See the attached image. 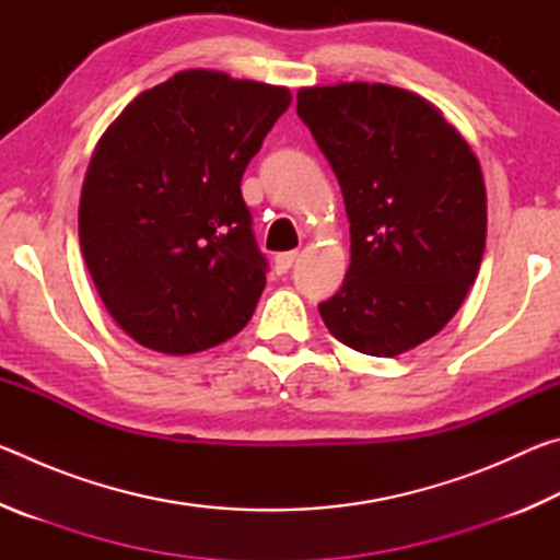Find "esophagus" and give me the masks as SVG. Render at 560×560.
Returning <instances> with one entry per match:
<instances>
[{
	"label": "esophagus",
	"mask_w": 560,
	"mask_h": 560,
	"mask_svg": "<svg viewBox=\"0 0 560 560\" xmlns=\"http://www.w3.org/2000/svg\"><path fill=\"white\" fill-rule=\"evenodd\" d=\"M299 259V252H281V254H277V259H273V264H277V271L279 273H287L291 267H293V261Z\"/></svg>",
	"instance_id": "esophagus-1"
}]
</instances>
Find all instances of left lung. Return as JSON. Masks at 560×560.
<instances>
[{
  "label": "left lung",
  "instance_id": "8db88e82",
  "mask_svg": "<svg viewBox=\"0 0 560 560\" xmlns=\"http://www.w3.org/2000/svg\"><path fill=\"white\" fill-rule=\"evenodd\" d=\"M296 113L334 167L350 222L343 287L318 303L334 338L395 358L450 324L487 244L477 155L442 110L385 83L301 89Z\"/></svg>",
  "mask_w": 560,
  "mask_h": 560
}]
</instances>
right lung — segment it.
Masks as SVG:
<instances>
[{"instance_id": "obj_1", "label": "right lung", "mask_w": 560, "mask_h": 560, "mask_svg": "<svg viewBox=\"0 0 560 560\" xmlns=\"http://www.w3.org/2000/svg\"><path fill=\"white\" fill-rule=\"evenodd\" d=\"M289 103V89L189 69L132 98L101 136L81 189V252L140 346L200 353L249 324L267 259L240 183Z\"/></svg>"}]
</instances>
